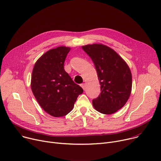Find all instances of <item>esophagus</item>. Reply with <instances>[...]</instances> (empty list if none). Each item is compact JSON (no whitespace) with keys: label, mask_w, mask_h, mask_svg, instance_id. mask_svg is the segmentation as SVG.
<instances>
[{"label":"esophagus","mask_w":161,"mask_h":161,"mask_svg":"<svg viewBox=\"0 0 161 161\" xmlns=\"http://www.w3.org/2000/svg\"><path fill=\"white\" fill-rule=\"evenodd\" d=\"M81 87L83 88V90H85V88H86V86H85V83H81Z\"/></svg>","instance_id":"34e87169"}]
</instances>
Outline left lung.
Segmentation results:
<instances>
[{"label": "left lung", "mask_w": 161, "mask_h": 161, "mask_svg": "<svg viewBox=\"0 0 161 161\" xmlns=\"http://www.w3.org/2000/svg\"><path fill=\"white\" fill-rule=\"evenodd\" d=\"M82 49L91 58L101 85L98 97L92 100L96 111L109 114L120 109L129 98L132 76L129 67L111 48L100 44L88 45Z\"/></svg>", "instance_id": "1"}]
</instances>
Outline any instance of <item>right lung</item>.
<instances>
[{
  "label": "right lung",
  "mask_w": 161,
  "mask_h": 161,
  "mask_svg": "<svg viewBox=\"0 0 161 161\" xmlns=\"http://www.w3.org/2000/svg\"><path fill=\"white\" fill-rule=\"evenodd\" d=\"M70 50L65 47L50 50L37 61L32 71L31 88L35 98L45 111L55 117L70 113L83 92L64 69Z\"/></svg>",
  "instance_id": "1"
}]
</instances>
